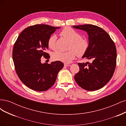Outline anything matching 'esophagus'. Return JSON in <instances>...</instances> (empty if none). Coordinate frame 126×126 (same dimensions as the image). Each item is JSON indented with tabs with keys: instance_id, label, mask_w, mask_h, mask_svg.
<instances>
[{
	"instance_id": "esophagus-1",
	"label": "esophagus",
	"mask_w": 126,
	"mask_h": 126,
	"mask_svg": "<svg viewBox=\"0 0 126 126\" xmlns=\"http://www.w3.org/2000/svg\"><path fill=\"white\" fill-rule=\"evenodd\" d=\"M70 66V64H67V63H64V67H69Z\"/></svg>"
}]
</instances>
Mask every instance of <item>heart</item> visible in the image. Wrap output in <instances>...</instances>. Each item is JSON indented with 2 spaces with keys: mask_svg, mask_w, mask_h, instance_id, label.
Listing matches in <instances>:
<instances>
[{
  "mask_svg": "<svg viewBox=\"0 0 126 126\" xmlns=\"http://www.w3.org/2000/svg\"><path fill=\"white\" fill-rule=\"evenodd\" d=\"M61 35L70 41L69 49L70 50L63 52L57 51L53 53L52 59L63 63H68L75 59L76 56L81 57L85 54L89 47L88 40L81 37V35L75 30L69 27L63 29ZM57 36L52 35L48 39V46L49 48L55 50L56 48Z\"/></svg>",
  "mask_w": 126,
  "mask_h": 126,
  "instance_id": "heart-1",
  "label": "heart"
}]
</instances>
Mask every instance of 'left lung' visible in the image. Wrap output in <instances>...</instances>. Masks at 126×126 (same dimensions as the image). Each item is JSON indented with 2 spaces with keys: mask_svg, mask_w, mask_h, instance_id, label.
<instances>
[{
  "mask_svg": "<svg viewBox=\"0 0 126 126\" xmlns=\"http://www.w3.org/2000/svg\"><path fill=\"white\" fill-rule=\"evenodd\" d=\"M86 32L89 47L82 58L91 63H78V73L74 76L77 84L83 89L94 91L107 83L113 75L116 65L117 51L115 43L104 29L93 25L72 26Z\"/></svg>",
  "mask_w": 126,
  "mask_h": 126,
  "instance_id": "obj_1",
  "label": "left lung"
}]
</instances>
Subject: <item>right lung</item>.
<instances>
[{
	"mask_svg": "<svg viewBox=\"0 0 126 126\" xmlns=\"http://www.w3.org/2000/svg\"><path fill=\"white\" fill-rule=\"evenodd\" d=\"M59 28L48 25L28 27L20 33L14 45L13 59L15 70L20 80L32 90L44 91L49 89L63 67V63L59 61L42 63L40 59L43 56L50 58L45 52L48 48V39Z\"/></svg>",
	"mask_w": 126,
	"mask_h": 126,
	"instance_id": "obj_1",
	"label": "right lung"
}]
</instances>
